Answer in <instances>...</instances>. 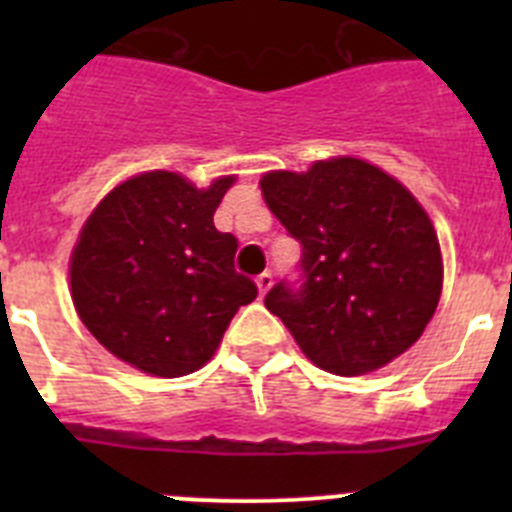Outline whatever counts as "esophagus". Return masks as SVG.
<instances>
[{
    "label": "esophagus",
    "mask_w": 512,
    "mask_h": 512,
    "mask_svg": "<svg viewBox=\"0 0 512 512\" xmlns=\"http://www.w3.org/2000/svg\"><path fill=\"white\" fill-rule=\"evenodd\" d=\"M271 284H274V279H271L269 271H264V274H261V277L256 279V287H259V295H261V297H264L266 292H269Z\"/></svg>",
    "instance_id": "obj_1"
}]
</instances>
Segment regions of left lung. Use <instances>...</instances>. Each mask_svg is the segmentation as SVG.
I'll list each match as a JSON object with an SVG mask.
<instances>
[{"mask_svg": "<svg viewBox=\"0 0 512 512\" xmlns=\"http://www.w3.org/2000/svg\"><path fill=\"white\" fill-rule=\"evenodd\" d=\"M269 210L302 246L300 287L264 305L315 366L359 377L405 354L436 312L443 261L431 217L397 179L361 158L269 171Z\"/></svg>", "mask_w": 512, "mask_h": 512, "instance_id": "obj_1", "label": "left lung"}]
</instances>
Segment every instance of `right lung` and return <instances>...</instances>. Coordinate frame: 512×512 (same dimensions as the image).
<instances>
[{"mask_svg":"<svg viewBox=\"0 0 512 512\" xmlns=\"http://www.w3.org/2000/svg\"><path fill=\"white\" fill-rule=\"evenodd\" d=\"M235 176L197 189L174 171L122 182L84 223L71 253L81 323L117 359L184 377L215 354L259 289L233 266L238 241L212 223Z\"/></svg>","mask_w":512,"mask_h":512,"instance_id":"add662e5","label":"right lung"}]
</instances>
